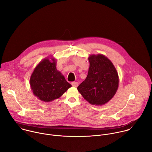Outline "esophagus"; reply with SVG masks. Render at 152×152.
<instances>
[{"label":"esophagus","instance_id":"1","mask_svg":"<svg viewBox=\"0 0 152 152\" xmlns=\"http://www.w3.org/2000/svg\"><path fill=\"white\" fill-rule=\"evenodd\" d=\"M72 85L73 86H75V87H77V86H78V82H72Z\"/></svg>","mask_w":152,"mask_h":152}]
</instances>
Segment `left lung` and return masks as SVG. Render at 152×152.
Returning a JSON list of instances; mask_svg holds the SVG:
<instances>
[{
	"label": "left lung",
	"instance_id": "left-lung-1",
	"mask_svg": "<svg viewBox=\"0 0 152 152\" xmlns=\"http://www.w3.org/2000/svg\"><path fill=\"white\" fill-rule=\"evenodd\" d=\"M88 75L77 87L91 104L103 105L115 94L119 85L118 73L113 62L102 54L90 55Z\"/></svg>",
	"mask_w": 152,
	"mask_h": 152
}]
</instances>
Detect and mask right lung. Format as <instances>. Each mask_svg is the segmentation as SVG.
Wrapping results in <instances>:
<instances>
[{
	"mask_svg": "<svg viewBox=\"0 0 152 152\" xmlns=\"http://www.w3.org/2000/svg\"><path fill=\"white\" fill-rule=\"evenodd\" d=\"M56 67L55 58H45L39 62L31 76L30 85L33 94L42 102H50L59 98L72 86Z\"/></svg>",
	"mask_w": 152,
	"mask_h": 152,
	"instance_id": "right-lung-1",
	"label": "right lung"
}]
</instances>
